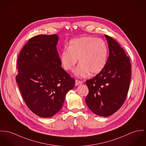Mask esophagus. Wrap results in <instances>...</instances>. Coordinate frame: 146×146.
<instances>
[{"instance_id": "34e87169", "label": "esophagus", "mask_w": 146, "mask_h": 146, "mask_svg": "<svg viewBox=\"0 0 146 146\" xmlns=\"http://www.w3.org/2000/svg\"><path fill=\"white\" fill-rule=\"evenodd\" d=\"M83 83V81H81V80H79L76 79V83H75V84L76 86H78L79 84H81Z\"/></svg>"}]
</instances>
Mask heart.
Segmentation results:
<instances>
[{"label":"heart","mask_w":146,"mask_h":146,"mask_svg":"<svg viewBox=\"0 0 146 146\" xmlns=\"http://www.w3.org/2000/svg\"><path fill=\"white\" fill-rule=\"evenodd\" d=\"M108 54V48L102 39L92 36H82L69 42L68 49L63 50L60 56L63 68L73 70L77 59L80 63L75 70L78 77L100 73L105 67Z\"/></svg>","instance_id":"obj_1"}]
</instances>
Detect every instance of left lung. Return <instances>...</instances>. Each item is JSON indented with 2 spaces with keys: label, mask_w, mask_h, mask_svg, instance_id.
I'll use <instances>...</instances> for the list:
<instances>
[{
  "label": "left lung",
  "mask_w": 146,
  "mask_h": 146,
  "mask_svg": "<svg viewBox=\"0 0 146 146\" xmlns=\"http://www.w3.org/2000/svg\"><path fill=\"white\" fill-rule=\"evenodd\" d=\"M109 56L105 67L93 78L87 80L89 93L86 102L96 114L108 117L116 112L126 99L131 78L129 58L112 37L105 35Z\"/></svg>",
  "instance_id": "8db88e82"
}]
</instances>
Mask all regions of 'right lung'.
<instances>
[{
  "mask_svg": "<svg viewBox=\"0 0 146 146\" xmlns=\"http://www.w3.org/2000/svg\"><path fill=\"white\" fill-rule=\"evenodd\" d=\"M56 34L38 35L23 46L18 58L16 82L23 100L37 115L49 118L62 108L75 79L61 67Z\"/></svg>",
  "mask_w": 146,
  "mask_h": 146,
  "instance_id": "add662e5",
  "label": "right lung"
}]
</instances>
